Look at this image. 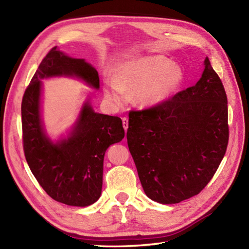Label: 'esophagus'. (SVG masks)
Returning <instances> with one entry per match:
<instances>
[{"mask_svg":"<svg viewBox=\"0 0 249 249\" xmlns=\"http://www.w3.org/2000/svg\"><path fill=\"white\" fill-rule=\"evenodd\" d=\"M122 121H123V127H124V129L126 131V130H127V128H128V119L127 118H123V119H122Z\"/></svg>","mask_w":249,"mask_h":249,"instance_id":"esophagus-1","label":"esophagus"}]
</instances>
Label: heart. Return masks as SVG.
I'll return each instance as SVG.
<instances>
[{
    "label": "heart",
    "instance_id": "1",
    "mask_svg": "<svg viewBox=\"0 0 249 249\" xmlns=\"http://www.w3.org/2000/svg\"><path fill=\"white\" fill-rule=\"evenodd\" d=\"M183 80L182 68L162 55L143 56L118 66L114 79L105 81V96L114 105L125 102L126 92H134L141 107H153L171 96Z\"/></svg>",
    "mask_w": 249,
    "mask_h": 249
}]
</instances>
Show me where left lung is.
Returning <instances> with one entry per match:
<instances>
[{"mask_svg": "<svg viewBox=\"0 0 249 249\" xmlns=\"http://www.w3.org/2000/svg\"><path fill=\"white\" fill-rule=\"evenodd\" d=\"M227 104L223 83L206 57L194 87L154 107L130 111L127 143L147 197L178 203L208 185L228 145Z\"/></svg>", "mask_w": 249, "mask_h": 249, "instance_id": "1", "label": "left lung"}]
</instances>
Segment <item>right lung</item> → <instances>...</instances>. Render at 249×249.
Masks as SVG:
<instances>
[{"instance_id": "obj_1", "label": "right lung", "mask_w": 249, "mask_h": 249, "mask_svg": "<svg viewBox=\"0 0 249 249\" xmlns=\"http://www.w3.org/2000/svg\"><path fill=\"white\" fill-rule=\"evenodd\" d=\"M62 76L81 79L99 89L98 72L91 64L53 47L37 68L21 104L24 155L37 182L52 199L88 206L102 194L106 151L125 133L120 118L95 112L88 99L67 138L52 141L40 115L41 79Z\"/></svg>"}]
</instances>
